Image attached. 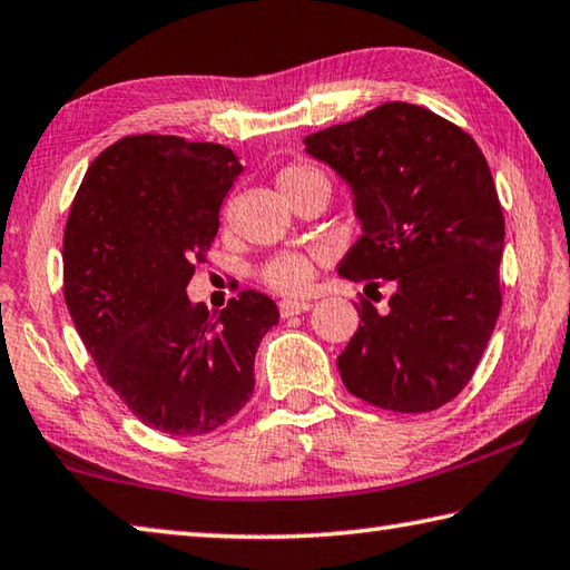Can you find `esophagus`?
<instances>
[{"label":"esophagus","instance_id":"esophagus-1","mask_svg":"<svg viewBox=\"0 0 570 570\" xmlns=\"http://www.w3.org/2000/svg\"><path fill=\"white\" fill-rule=\"evenodd\" d=\"M308 308H312V304L302 302V298H284V302H278V312H282L284 318L304 314V312H308Z\"/></svg>","mask_w":570,"mask_h":570}]
</instances>
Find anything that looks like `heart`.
Wrapping results in <instances>:
<instances>
[{
    "label": "heart",
    "instance_id": "heart-1",
    "mask_svg": "<svg viewBox=\"0 0 570 570\" xmlns=\"http://www.w3.org/2000/svg\"><path fill=\"white\" fill-rule=\"evenodd\" d=\"M308 184H328V181L324 179V174L312 167H302V164H292V167L278 171L276 177V186L284 199L286 196H292L294 191L304 189ZM312 276H314V262L304 254H278L264 266L262 272L264 282L282 294L304 292L308 282H312Z\"/></svg>",
    "mask_w": 570,
    "mask_h": 570
}]
</instances>
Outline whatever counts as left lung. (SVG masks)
Masks as SVG:
<instances>
[{
    "label": "left lung",
    "mask_w": 570,
    "mask_h": 570,
    "mask_svg": "<svg viewBox=\"0 0 570 570\" xmlns=\"http://www.w3.org/2000/svg\"><path fill=\"white\" fill-rule=\"evenodd\" d=\"M304 144L354 196L361 236L338 274L366 286L393 284L389 312L356 306L358 331L336 358L341 381L386 411L443 406L469 384L501 312L505 226L479 144L406 101Z\"/></svg>",
    "instance_id": "1"
}]
</instances>
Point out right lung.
<instances>
[{
	"instance_id": "1",
	"label": "right lung",
	"mask_w": 570,
	"mask_h": 570,
	"mask_svg": "<svg viewBox=\"0 0 570 570\" xmlns=\"http://www.w3.org/2000/svg\"><path fill=\"white\" fill-rule=\"evenodd\" d=\"M222 144L139 134L89 164L65 229V302L101 379L149 429L199 436L254 393L278 308L246 288L219 314L186 296L242 177Z\"/></svg>"
}]
</instances>
